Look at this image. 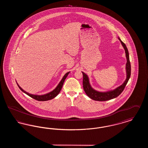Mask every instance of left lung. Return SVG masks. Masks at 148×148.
Masks as SVG:
<instances>
[{
    "label": "left lung",
    "mask_w": 148,
    "mask_h": 148,
    "mask_svg": "<svg viewBox=\"0 0 148 148\" xmlns=\"http://www.w3.org/2000/svg\"><path fill=\"white\" fill-rule=\"evenodd\" d=\"M119 40L121 43L125 51V55L127 58V62L126 64V72H127V78L123 84L121 85L116 89H114L113 90H110L108 92H100L94 90L90 84L89 79L88 75L85 74L84 72H82L83 75V88L86 94L90 98L96 101H106L109 100H111L112 99L118 97L120 94L124 90L126 85L127 83V82L130 77L131 75V65L130 62L129 60V56L128 50L127 49L125 44L123 42L119 37L118 38Z\"/></svg>",
    "instance_id": "left-lung-1"
}]
</instances>
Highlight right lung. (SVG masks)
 <instances>
[{"label": "right lung", "mask_w": 148, "mask_h": 148, "mask_svg": "<svg viewBox=\"0 0 148 148\" xmlns=\"http://www.w3.org/2000/svg\"><path fill=\"white\" fill-rule=\"evenodd\" d=\"M69 73L70 72H68L64 75V76L62 78V79L61 80V81L60 82V83L58 84L56 88L53 91L50 92L49 93H47V94H44V95H34V94H29L28 92L24 91L17 83H16V84H17L18 87L19 88V89L21 90L22 92L25 93L27 95H28L31 98L34 99L35 100H38V101H47V100H51L52 99L56 97L58 95V94L60 92L62 88V86H63L64 82L65 81V79H66V77H67V76L68 75Z\"/></svg>", "instance_id": "1"}]
</instances>
